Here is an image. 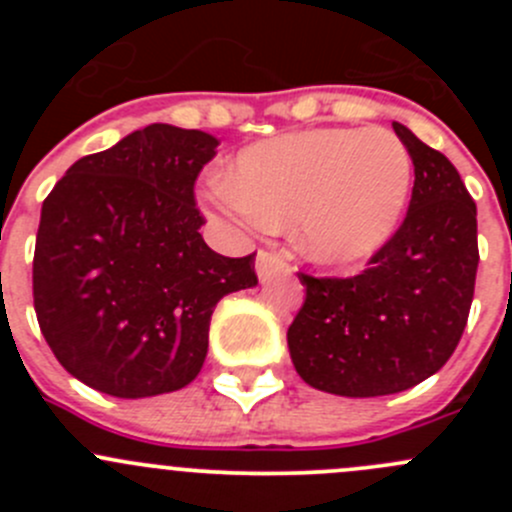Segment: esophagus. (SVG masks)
<instances>
[{
	"mask_svg": "<svg viewBox=\"0 0 512 512\" xmlns=\"http://www.w3.org/2000/svg\"><path fill=\"white\" fill-rule=\"evenodd\" d=\"M282 267H285V262H282L277 255H272V252H267V250L257 252L255 270H257V277H260V282L270 280V277L275 275V272H280Z\"/></svg>",
	"mask_w": 512,
	"mask_h": 512,
	"instance_id": "1",
	"label": "esophagus"
}]
</instances>
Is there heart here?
Returning a JSON list of instances; mask_svg holds the SVG:
<instances>
[{
	"label": "heart",
	"mask_w": 512,
	"mask_h": 512,
	"mask_svg": "<svg viewBox=\"0 0 512 512\" xmlns=\"http://www.w3.org/2000/svg\"><path fill=\"white\" fill-rule=\"evenodd\" d=\"M411 188L414 160L394 131L309 128L242 148L215 205L257 227L292 220L309 262L349 270L389 245Z\"/></svg>",
	"instance_id": "obj_1"
}]
</instances>
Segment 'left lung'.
Instances as JSON below:
<instances>
[{"label":"left lung","instance_id":"left-lung-1","mask_svg":"<svg viewBox=\"0 0 512 512\" xmlns=\"http://www.w3.org/2000/svg\"><path fill=\"white\" fill-rule=\"evenodd\" d=\"M394 131L416 175L404 225L361 275H299L307 297L287 329L297 374L349 399L399 394L436 374L461 342L476 287V203L451 160L404 123Z\"/></svg>","mask_w":512,"mask_h":512}]
</instances>
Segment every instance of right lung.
Instances as JSON below:
<instances>
[{
	"label": "right lung",
	"mask_w": 512,
	"mask_h": 512,
	"mask_svg": "<svg viewBox=\"0 0 512 512\" xmlns=\"http://www.w3.org/2000/svg\"><path fill=\"white\" fill-rule=\"evenodd\" d=\"M218 138L151 123L76 160L41 205L34 309L59 364L101 394L188 386L213 309L257 285L255 255L205 245L193 185Z\"/></svg>",
	"instance_id": "add662e5"
}]
</instances>
